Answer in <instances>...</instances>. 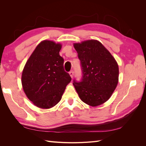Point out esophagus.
Wrapping results in <instances>:
<instances>
[{
	"label": "esophagus",
	"instance_id": "34e87169",
	"mask_svg": "<svg viewBox=\"0 0 146 146\" xmlns=\"http://www.w3.org/2000/svg\"><path fill=\"white\" fill-rule=\"evenodd\" d=\"M69 74L70 75V76L71 78H73V76H74V72L72 71V70H71V71H70L69 72Z\"/></svg>",
	"mask_w": 146,
	"mask_h": 146
}]
</instances>
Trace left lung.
<instances>
[{
	"label": "left lung",
	"instance_id": "left-lung-1",
	"mask_svg": "<svg viewBox=\"0 0 146 146\" xmlns=\"http://www.w3.org/2000/svg\"><path fill=\"white\" fill-rule=\"evenodd\" d=\"M81 61L82 82L74 81L79 98L87 105L97 107L106 102L119 82L117 61L105 46L96 39L74 43Z\"/></svg>",
	"mask_w": 146,
	"mask_h": 146
}]
</instances>
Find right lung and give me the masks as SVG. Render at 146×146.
<instances>
[{
	"mask_svg": "<svg viewBox=\"0 0 146 146\" xmlns=\"http://www.w3.org/2000/svg\"><path fill=\"white\" fill-rule=\"evenodd\" d=\"M60 43L42 41L36 47L23 70L21 83L27 98L34 105L49 109L58 104L71 81L63 68Z\"/></svg>",
	"mask_w": 146,
	"mask_h": 146,
	"instance_id": "1",
	"label": "right lung"
}]
</instances>
